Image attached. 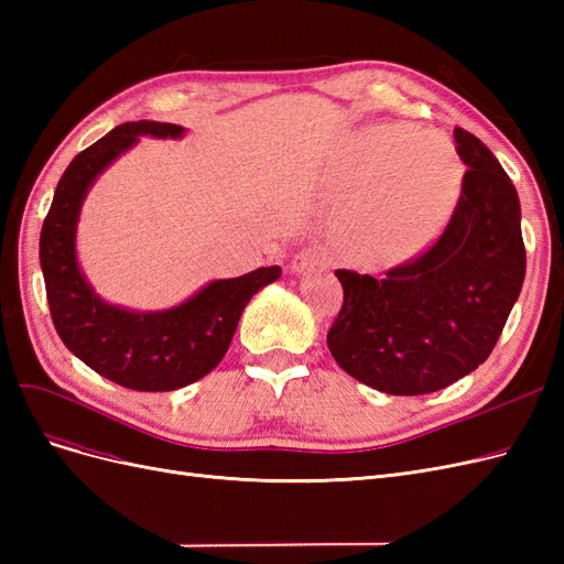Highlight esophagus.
<instances>
[{"instance_id":"esophagus-1","label":"esophagus","mask_w":564,"mask_h":564,"mask_svg":"<svg viewBox=\"0 0 564 564\" xmlns=\"http://www.w3.org/2000/svg\"><path fill=\"white\" fill-rule=\"evenodd\" d=\"M317 265H322V256L313 249H305V251L294 256L292 265H289V268H292L294 272H308V270H315Z\"/></svg>"}]
</instances>
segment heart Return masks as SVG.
<instances>
[{
	"mask_svg": "<svg viewBox=\"0 0 564 564\" xmlns=\"http://www.w3.org/2000/svg\"><path fill=\"white\" fill-rule=\"evenodd\" d=\"M443 143L409 141L398 160L386 150L346 207L355 251L369 263H400L429 247L445 228L460 191V162L447 135Z\"/></svg>",
	"mask_w": 564,
	"mask_h": 564,
	"instance_id": "heart-1",
	"label": "heart"
}]
</instances>
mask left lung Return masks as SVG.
<instances>
[{
    "label": "left lung",
    "instance_id": "1",
    "mask_svg": "<svg viewBox=\"0 0 564 564\" xmlns=\"http://www.w3.org/2000/svg\"><path fill=\"white\" fill-rule=\"evenodd\" d=\"M468 166L445 232L381 280L336 270L344 305L327 334L338 367L388 395H425L480 367L524 282L516 185L491 150L454 129Z\"/></svg>",
    "mask_w": 564,
    "mask_h": 564
}]
</instances>
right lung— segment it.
Returning a JSON list of instances; mask_svg holds the SVG:
<instances>
[{"label": "right lung", "mask_w": 564, "mask_h": 564, "mask_svg": "<svg viewBox=\"0 0 564 564\" xmlns=\"http://www.w3.org/2000/svg\"><path fill=\"white\" fill-rule=\"evenodd\" d=\"M183 127L127 122L82 150L61 176L40 235V263L54 327L73 355L131 390L164 392L199 381L224 360L249 299L275 282L280 265L214 280L176 308L127 311L100 299L82 275L75 235L89 187L139 135L181 139Z\"/></svg>", "instance_id": "1"}]
</instances>
